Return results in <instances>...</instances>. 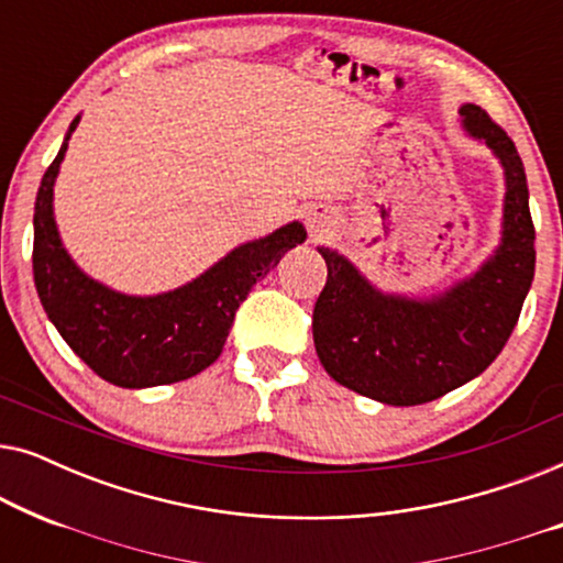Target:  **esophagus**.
Listing matches in <instances>:
<instances>
[{
  "instance_id": "1",
  "label": "esophagus",
  "mask_w": 563,
  "mask_h": 563,
  "mask_svg": "<svg viewBox=\"0 0 563 563\" xmlns=\"http://www.w3.org/2000/svg\"><path fill=\"white\" fill-rule=\"evenodd\" d=\"M310 230H312V235H322L328 228L322 225V222H318V220H310Z\"/></svg>"
}]
</instances>
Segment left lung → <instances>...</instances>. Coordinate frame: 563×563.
<instances>
[{
    "label": "left lung",
    "instance_id": "obj_1",
    "mask_svg": "<svg viewBox=\"0 0 563 563\" xmlns=\"http://www.w3.org/2000/svg\"><path fill=\"white\" fill-rule=\"evenodd\" d=\"M466 133L484 141L505 168L503 243L468 279L443 295H384L358 268L318 249L328 282L312 312L320 364L338 384L376 402H433L472 382L505 349L536 274V228L526 168L510 135L482 107H461Z\"/></svg>",
    "mask_w": 563,
    "mask_h": 563
}]
</instances>
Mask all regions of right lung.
<instances>
[{
  "mask_svg": "<svg viewBox=\"0 0 563 563\" xmlns=\"http://www.w3.org/2000/svg\"><path fill=\"white\" fill-rule=\"evenodd\" d=\"M76 125L79 118L68 125L35 199L33 276L43 310L68 349L114 387L143 389L189 379L218 361L235 310L284 253L305 243V228L289 222L272 235L238 245L174 291L120 295L74 264L53 220V184Z\"/></svg>",
  "mask_w": 563,
  "mask_h": 563,
  "instance_id": "1",
  "label": "right lung"
}]
</instances>
